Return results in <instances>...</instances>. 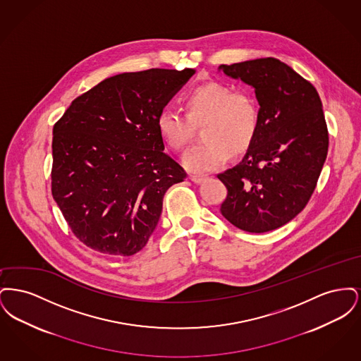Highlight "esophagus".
<instances>
[{
  "instance_id": "1",
  "label": "esophagus",
  "mask_w": 361,
  "mask_h": 361,
  "mask_svg": "<svg viewBox=\"0 0 361 361\" xmlns=\"http://www.w3.org/2000/svg\"><path fill=\"white\" fill-rule=\"evenodd\" d=\"M189 178H190L192 183H196V184H199V183H202L203 180H206L204 176H190Z\"/></svg>"
}]
</instances>
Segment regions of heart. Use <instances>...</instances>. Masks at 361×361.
I'll return each mask as SVG.
<instances>
[{
	"mask_svg": "<svg viewBox=\"0 0 361 361\" xmlns=\"http://www.w3.org/2000/svg\"><path fill=\"white\" fill-rule=\"evenodd\" d=\"M184 115L162 109L157 116V131L164 143L174 152L184 150L203 127V145L184 155V166L192 173L215 171L234 154L250 147L259 127V108L247 90H233L224 82H206L190 89L183 97Z\"/></svg>",
	"mask_w": 361,
	"mask_h": 361,
	"instance_id": "obj_1",
	"label": "heart"
}]
</instances>
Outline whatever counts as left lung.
<instances>
[{"mask_svg": "<svg viewBox=\"0 0 361 361\" xmlns=\"http://www.w3.org/2000/svg\"><path fill=\"white\" fill-rule=\"evenodd\" d=\"M253 86L259 127L238 165L218 174L227 188L224 218L249 233L292 221L309 203L326 159L329 133L317 89L276 58L221 65Z\"/></svg>", "mask_w": 361, "mask_h": 361, "instance_id": "1", "label": "left lung"}]
</instances>
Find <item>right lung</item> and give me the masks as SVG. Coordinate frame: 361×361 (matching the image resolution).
<instances>
[{"label": "right lung", "mask_w": 361, "mask_h": 361, "mask_svg": "<svg viewBox=\"0 0 361 361\" xmlns=\"http://www.w3.org/2000/svg\"><path fill=\"white\" fill-rule=\"evenodd\" d=\"M195 69L109 77L78 96L54 124L51 192L73 234L109 256L142 250L165 192L185 171L164 153L157 116Z\"/></svg>", "instance_id": "add662e5"}]
</instances>
